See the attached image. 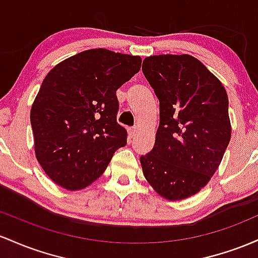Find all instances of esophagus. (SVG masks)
Masks as SVG:
<instances>
[{
	"instance_id": "1",
	"label": "esophagus",
	"mask_w": 258,
	"mask_h": 258,
	"mask_svg": "<svg viewBox=\"0 0 258 258\" xmlns=\"http://www.w3.org/2000/svg\"><path fill=\"white\" fill-rule=\"evenodd\" d=\"M138 133V128L137 126H132V128H129V134L132 135V137H135V134Z\"/></svg>"
}]
</instances>
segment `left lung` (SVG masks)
Wrapping results in <instances>:
<instances>
[{"label":"left lung","mask_w":258,"mask_h":258,"mask_svg":"<svg viewBox=\"0 0 258 258\" xmlns=\"http://www.w3.org/2000/svg\"><path fill=\"white\" fill-rule=\"evenodd\" d=\"M143 73L160 100L155 146L140 157L144 175L162 198H190L210 181L230 141L227 91L190 54L146 57Z\"/></svg>","instance_id":"left-lung-1"}]
</instances>
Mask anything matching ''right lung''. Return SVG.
Returning a JSON list of instances; mask_svg holds the SVG:
<instances>
[{
	"mask_svg": "<svg viewBox=\"0 0 258 258\" xmlns=\"http://www.w3.org/2000/svg\"><path fill=\"white\" fill-rule=\"evenodd\" d=\"M139 56L83 51L48 72L30 112L35 153L52 180L80 190L102 175L126 145L115 91L140 71Z\"/></svg>",
	"mask_w": 258,
	"mask_h": 258,
	"instance_id": "right-lung-1",
	"label": "right lung"
}]
</instances>
